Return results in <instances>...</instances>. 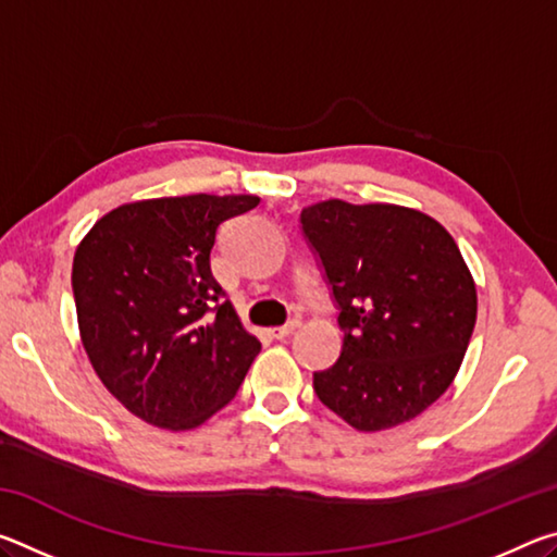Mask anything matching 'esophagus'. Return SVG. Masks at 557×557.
Wrapping results in <instances>:
<instances>
[{
    "label": "esophagus",
    "mask_w": 557,
    "mask_h": 557,
    "mask_svg": "<svg viewBox=\"0 0 557 557\" xmlns=\"http://www.w3.org/2000/svg\"><path fill=\"white\" fill-rule=\"evenodd\" d=\"M297 326H299L297 319H292V322H287V324H282V326L270 329V334H272V338H285V336H289L292 332H295Z\"/></svg>",
    "instance_id": "obj_1"
}]
</instances>
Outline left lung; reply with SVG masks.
I'll list each match as a JSON object with an SVG mask.
<instances>
[{
  "instance_id": "left-lung-1",
  "label": "left lung",
  "mask_w": 557,
  "mask_h": 557,
  "mask_svg": "<svg viewBox=\"0 0 557 557\" xmlns=\"http://www.w3.org/2000/svg\"><path fill=\"white\" fill-rule=\"evenodd\" d=\"M344 332L314 373L329 410L361 432L403 425L445 393L476 324V285L457 243L428 213L329 199L299 215Z\"/></svg>"
}]
</instances>
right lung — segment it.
<instances>
[{
	"label": "right lung",
	"mask_w": 557,
	"mask_h": 557,
	"mask_svg": "<svg viewBox=\"0 0 557 557\" xmlns=\"http://www.w3.org/2000/svg\"><path fill=\"white\" fill-rule=\"evenodd\" d=\"M258 203L250 194L125 203L75 248L83 348L102 385L149 425L199 428L260 354L211 272L219 225Z\"/></svg>",
	"instance_id": "1"
}]
</instances>
